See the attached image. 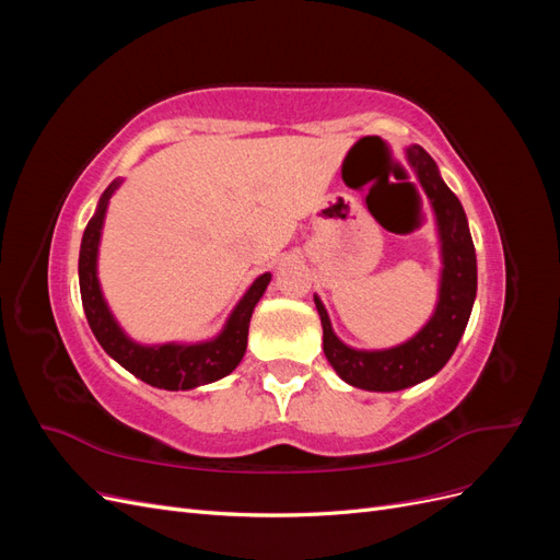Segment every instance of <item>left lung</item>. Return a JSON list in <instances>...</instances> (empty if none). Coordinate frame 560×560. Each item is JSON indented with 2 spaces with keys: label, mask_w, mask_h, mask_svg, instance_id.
<instances>
[{
  "label": "left lung",
  "mask_w": 560,
  "mask_h": 560,
  "mask_svg": "<svg viewBox=\"0 0 560 560\" xmlns=\"http://www.w3.org/2000/svg\"><path fill=\"white\" fill-rule=\"evenodd\" d=\"M413 171L425 189L442 238V290L432 319L411 341L387 350H354L348 348L331 329L329 315L315 296L322 319V343L329 364L346 383L371 389V393H397L420 381H428L442 369L455 352L477 296V254L467 226L460 200L444 184L439 167L422 147L406 149Z\"/></svg>",
  "instance_id": "8db88e82"
}]
</instances>
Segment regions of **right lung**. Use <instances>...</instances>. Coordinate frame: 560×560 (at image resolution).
Wrapping results in <instances>:
<instances>
[{
	"label": "right lung",
	"mask_w": 560,
	"mask_h": 560,
	"mask_svg": "<svg viewBox=\"0 0 560 560\" xmlns=\"http://www.w3.org/2000/svg\"><path fill=\"white\" fill-rule=\"evenodd\" d=\"M118 184L121 182H112L107 186V191L103 194V198H100L97 212L93 214L86 231H83L81 252H79L81 301L97 343L105 348L109 358H114L124 369H128L132 376H138L140 381L163 389H191V387L229 376L243 360L245 348H247L249 317L254 313V306H257V301L266 292L270 273H264L252 282V287L245 292L238 306H235V311L231 313L224 331L217 338H212V341L194 343V346L165 343L154 348L130 341V338L121 331V327L116 325V319L112 317L97 282L100 231H103L107 202Z\"/></svg>",
	"instance_id": "add662e5"
}]
</instances>
